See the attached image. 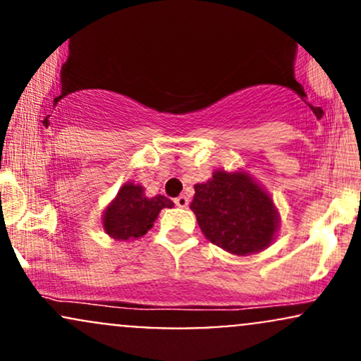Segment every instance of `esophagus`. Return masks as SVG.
<instances>
[{"instance_id": "1", "label": "esophagus", "mask_w": 361, "mask_h": 361, "mask_svg": "<svg viewBox=\"0 0 361 361\" xmlns=\"http://www.w3.org/2000/svg\"><path fill=\"white\" fill-rule=\"evenodd\" d=\"M174 204H176L178 207H187L188 206V197L187 195H180L174 199Z\"/></svg>"}]
</instances>
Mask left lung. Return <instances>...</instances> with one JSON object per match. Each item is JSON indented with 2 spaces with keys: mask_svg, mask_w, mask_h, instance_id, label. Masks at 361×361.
Segmentation results:
<instances>
[{
  "mask_svg": "<svg viewBox=\"0 0 361 361\" xmlns=\"http://www.w3.org/2000/svg\"><path fill=\"white\" fill-rule=\"evenodd\" d=\"M190 209L207 240L237 256L270 247L279 230L271 197L244 171L219 169L197 183Z\"/></svg>",
  "mask_w": 361,
  "mask_h": 361,
  "instance_id": "left-lung-1",
  "label": "left lung"
}]
</instances>
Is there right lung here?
Segmentation results:
<instances>
[{
	"label": "right lung",
	"mask_w": 361,
	"mask_h": 361,
	"mask_svg": "<svg viewBox=\"0 0 361 361\" xmlns=\"http://www.w3.org/2000/svg\"><path fill=\"white\" fill-rule=\"evenodd\" d=\"M173 206L168 197H147L142 185L124 183L116 199L105 207L102 225L105 233L116 240H136L154 226L161 209Z\"/></svg>",
	"instance_id": "right-lung-1"
}]
</instances>
